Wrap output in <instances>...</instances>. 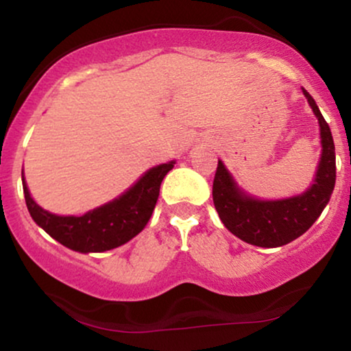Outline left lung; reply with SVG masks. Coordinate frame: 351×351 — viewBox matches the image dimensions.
I'll return each instance as SVG.
<instances>
[{
	"instance_id": "left-lung-1",
	"label": "left lung",
	"mask_w": 351,
	"mask_h": 351,
	"mask_svg": "<svg viewBox=\"0 0 351 351\" xmlns=\"http://www.w3.org/2000/svg\"><path fill=\"white\" fill-rule=\"evenodd\" d=\"M302 90L317 115L322 136V158L315 183L304 195L277 201L249 198L236 186L223 162H217L213 181L215 208L224 226L244 243L259 247H279L297 239L322 215L335 188L337 165L332 132L312 95L305 88Z\"/></svg>"
}]
</instances>
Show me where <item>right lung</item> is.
Wrapping results in <instances>:
<instances>
[{
	"label": "right lung",
	"mask_w": 351,
	"mask_h": 351,
	"mask_svg": "<svg viewBox=\"0 0 351 351\" xmlns=\"http://www.w3.org/2000/svg\"><path fill=\"white\" fill-rule=\"evenodd\" d=\"M173 165L175 162L152 168L120 198L84 216H58L44 211L31 198L23 176L24 199L36 224L62 245L79 252H104L128 243L147 226L158 199L160 184Z\"/></svg>",
	"instance_id": "right-lung-1"
}]
</instances>
